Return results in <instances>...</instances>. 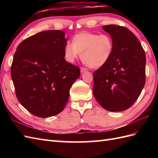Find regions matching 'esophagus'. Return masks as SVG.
Instances as JSON below:
<instances>
[{"label": "esophagus", "instance_id": "34e87169", "mask_svg": "<svg viewBox=\"0 0 158 158\" xmlns=\"http://www.w3.org/2000/svg\"><path fill=\"white\" fill-rule=\"evenodd\" d=\"M87 70H88V69L84 68V67H81V73L87 71Z\"/></svg>", "mask_w": 158, "mask_h": 158}]
</instances>
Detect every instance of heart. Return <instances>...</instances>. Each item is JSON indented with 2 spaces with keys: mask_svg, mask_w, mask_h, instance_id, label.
Returning a JSON list of instances; mask_svg holds the SVG:
<instances>
[{
  "mask_svg": "<svg viewBox=\"0 0 158 158\" xmlns=\"http://www.w3.org/2000/svg\"><path fill=\"white\" fill-rule=\"evenodd\" d=\"M113 52V39L108 34L98 35L81 32L74 36L73 43L68 42L64 53L67 61L73 62L80 57L83 63L92 69H98L110 60Z\"/></svg>",
  "mask_w": 158,
  "mask_h": 158,
  "instance_id": "obj_1",
  "label": "heart"
}]
</instances>
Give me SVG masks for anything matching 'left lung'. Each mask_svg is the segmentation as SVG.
<instances>
[{"label":"left lung","instance_id":"obj_1","mask_svg":"<svg viewBox=\"0 0 158 158\" xmlns=\"http://www.w3.org/2000/svg\"><path fill=\"white\" fill-rule=\"evenodd\" d=\"M113 41L110 60L93 74V94L105 109L123 111L138 99L145 83L146 57L139 41L123 26H102Z\"/></svg>","mask_w":158,"mask_h":158}]
</instances>
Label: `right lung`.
I'll return each mask as SVG.
<instances>
[{
    "label": "right lung",
    "mask_w": 158,
    "mask_h": 158,
    "mask_svg": "<svg viewBox=\"0 0 158 158\" xmlns=\"http://www.w3.org/2000/svg\"><path fill=\"white\" fill-rule=\"evenodd\" d=\"M67 43L62 31L39 32L23 41L13 57L11 74L17 98L35 116L60 113L80 76L78 66L64 59Z\"/></svg>",
    "instance_id": "obj_1"
}]
</instances>
